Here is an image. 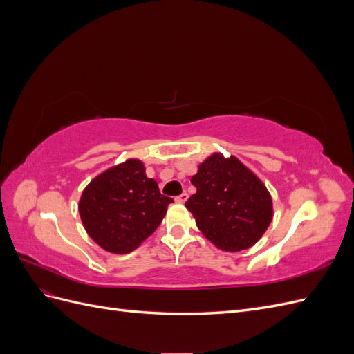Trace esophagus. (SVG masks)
<instances>
[{"label": "esophagus", "mask_w": 354, "mask_h": 354, "mask_svg": "<svg viewBox=\"0 0 354 354\" xmlns=\"http://www.w3.org/2000/svg\"><path fill=\"white\" fill-rule=\"evenodd\" d=\"M187 194H186V192H183V194H181V195H178L177 198H176V202H178V203H185L186 202V199H187Z\"/></svg>", "instance_id": "1"}]
</instances>
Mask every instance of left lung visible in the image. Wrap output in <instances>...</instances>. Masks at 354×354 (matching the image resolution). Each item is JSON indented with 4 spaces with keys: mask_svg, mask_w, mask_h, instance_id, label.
I'll return each instance as SVG.
<instances>
[{
    "mask_svg": "<svg viewBox=\"0 0 354 354\" xmlns=\"http://www.w3.org/2000/svg\"><path fill=\"white\" fill-rule=\"evenodd\" d=\"M196 194L186 201L198 229L223 251L248 250L273 218L269 190L238 158L214 153L190 178Z\"/></svg>",
    "mask_w": 354,
    "mask_h": 354,
    "instance_id": "8db88e82",
    "label": "left lung"
}]
</instances>
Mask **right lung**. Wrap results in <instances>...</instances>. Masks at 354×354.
I'll return each mask as SVG.
<instances>
[{"mask_svg":"<svg viewBox=\"0 0 354 354\" xmlns=\"http://www.w3.org/2000/svg\"><path fill=\"white\" fill-rule=\"evenodd\" d=\"M171 202L146 176L142 160L128 159L90 181L78 209L95 243L113 254H128L156 230Z\"/></svg>","mask_w":354,"mask_h":354,"instance_id":"1","label":"right lung"}]
</instances>
